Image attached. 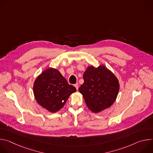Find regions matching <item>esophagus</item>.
Here are the masks:
<instances>
[{
  "label": "esophagus",
  "instance_id": "1",
  "mask_svg": "<svg viewBox=\"0 0 153 153\" xmlns=\"http://www.w3.org/2000/svg\"><path fill=\"white\" fill-rule=\"evenodd\" d=\"M74 86H75V87H76L77 90H78V88H79V84H78V83H76V84L74 85Z\"/></svg>",
  "mask_w": 153,
  "mask_h": 153
}]
</instances>
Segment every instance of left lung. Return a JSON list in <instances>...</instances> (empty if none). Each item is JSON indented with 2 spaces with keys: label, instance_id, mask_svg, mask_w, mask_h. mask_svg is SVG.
Listing matches in <instances>:
<instances>
[{
  "label": "left lung",
  "instance_id": "8db88e82",
  "mask_svg": "<svg viewBox=\"0 0 153 153\" xmlns=\"http://www.w3.org/2000/svg\"><path fill=\"white\" fill-rule=\"evenodd\" d=\"M84 83L79 88L87 107L94 113L110 108L116 101L120 85L117 77L103 64L86 68Z\"/></svg>",
  "mask_w": 153,
  "mask_h": 153
}]
</instances>
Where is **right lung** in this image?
<instances>
[{
	"label": "right lung",
	"instance_id": "right-lung-1",
	"mask_svg": "<svg viewBox=\"0 0 153 153\" xmlns=\"http://www.w3.org/2000/svg\"><path fill=\"white\" fill-rule=\"evenodd\" d=\"M76 88L69 85L60 71L48 68L35 79L33 93L36 102L50 113L59 111Z\"/></svg>",
	"mask_w": 153,
	"mask_h": 153
}]
</instances>
